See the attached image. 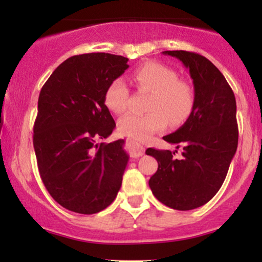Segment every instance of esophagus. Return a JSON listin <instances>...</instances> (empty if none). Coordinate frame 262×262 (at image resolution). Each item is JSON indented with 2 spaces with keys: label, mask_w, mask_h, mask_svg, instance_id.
<instances>
[{
  "label": "esophagus",
  "mask_w": 262,
  "mask_h": 262,
  "mask_svg": "<svg viewBox=\"0 0 262 262\" xmlns=\"http://www.w3.org/2000/svg\"><path fill=\"white\" fill-rule=\"evenodd\" d=\"M130 154L133 158L137 159V158H139V156H143L144 150H143V148H140L139 145H137V144L132 143L130 144Z\"/></svg>",
  "instance_id": "1"
}]
</instances>
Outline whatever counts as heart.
<instances>
[{
    "instance_id": "b5f03b06",
    "label": "heart",
    "mask_w": 262,
    "mask_h": 262,
    "mask_svg": "<svg viewBox=\"0 0 262 262\" xmlns=\"http://www.w3.org/2000/svg\"><path fill=\"white\" fill-rule=\"evenodd\" d=\"M132 79L138 89L151 92L146 110L149 113H129L117 124L119 134L137 141H146L167 127L181 125L188 119L194 107V92L191 85L179 80V74L160 62H145L133 73ZM130 92L122 77L108 83L104 104L111 112L122 114L127 111Z\"/></svg>"
}]
</instances>
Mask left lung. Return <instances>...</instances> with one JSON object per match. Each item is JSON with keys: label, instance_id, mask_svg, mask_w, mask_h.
<instances>
[{"label": "left lung", "instance_id": "left-lung-1", "mask_svg": "<svg viewBox=\"0 0 262 262\" xmlns=\"http://www.w3.org/2000/svg\"><path fill=\"white\" fill-rule=\"evenodd\" d=\"M189 70L194 87V107L182 127L164 140L182 146V158L170 150L149 148L158 160L150 177L152 194L165 206L189 210L206 204L223 185L237 148L236 102L223 74L208 59L185 50H166Z\"/></svg>", "mask_w": 262, "mask_h": 262}]
</instances>
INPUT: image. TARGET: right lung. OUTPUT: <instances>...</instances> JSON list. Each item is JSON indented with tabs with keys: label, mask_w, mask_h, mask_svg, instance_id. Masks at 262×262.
<instances>
[{
	"label": "right lung",
	"mask_w": 262,
	"mask_h": 262,
	"mask_svg": "<svg viewBox=\"0 0 262 262\" xmlns=\"http://www.w3.org/2000/svg\"><path fill=\"white\" fill-rule=\"evenodd\" d=\"M128 59L90 53L66 59L41 87L33 145L45 188L64 208L95 214L117 197L129 156L124 140L98 143L116 123L103 101Z\"/></svg>",
	"instance_id": "right-lung-1"
}]
</instances>
